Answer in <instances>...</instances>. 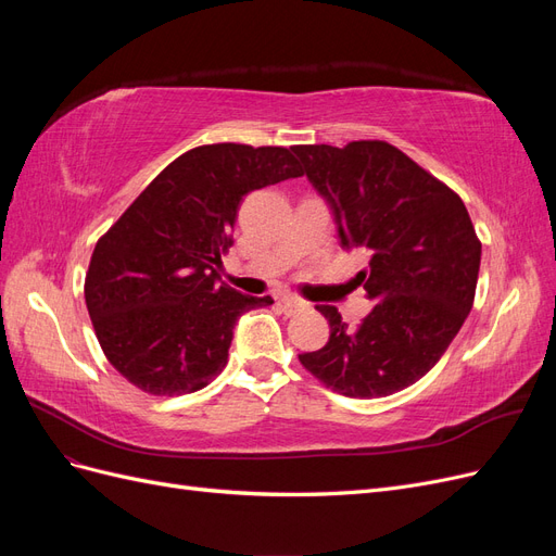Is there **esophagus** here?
I'll list each match as a JSON object with an SVG mask.
<instances>
[{"mask_svg":"<svg viewBox=\"0 0 556 556\" xmlns=\"http://www.w3.org/2000/svg\"><path fill=\"white\" fill-rule=\"evenodd\" d=\"M280 306H282V311L288 313V315H294V313L306 308V301H301V299H296V296H282V299H280Z\"/></svg>","mask_w":556,"mask_h":556,"instance_id":"obj_1","label":"esophagus"}]
</instances>
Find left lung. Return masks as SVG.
Instances as JSON below:
<instances>
[{
    "label": "left lung",
    "mask_w": 556,
    "mask_h": 556,
    "mask_svg": "<svg viewBox=\"0 0 556 556\" xmlns=\"http://www.w3.org/2000/svg\"><path fill=\"white\" fill-rule=\"evenodd\" d=\"M292 150L331 206L341 245L371 252L355 282L374 301L357 327L336 306H315L329 341L299 362L343 396L406 390L443 357L473 306L482 245L464 201L387 141Z\"/></svg>",
    "instance_id": "8db88e82"
}]
</instances>
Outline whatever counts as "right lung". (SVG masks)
Masks as SVG:
<instances>
[{"label": "right lung", "mask_w": 556, "mask_h": 556, "mask_svg": "<svg viewBox=\"0 0 556 556\" xmlns=\"http://www.w3.org/2000/svg\"><path fill=\"white\" fill-rule=\"evenodd\" d=\"M304 176L292 150L199 146L176 157L97 241L86 304L106 359L155 396L223 371L237 319L274 304L217 282L248 192Z\"/></svg>", "instance_id": "add662e5"}]
</instances>
